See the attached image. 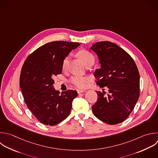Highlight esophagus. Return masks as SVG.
<instances>
[{
	"label": "esophagus",
	"mask_w": 158,
	"mask_h": 158,
	"mask_svg": "<svg viewBox=\"0 0 158 158\" xmlns=\"http://www.w3.org/2000/svg\"><path fill=\"white\" fill-rule=\"evenodd\" d=\"M77 93H78V94H79V93H83V92L85 91L84 90H83V89H77Z\"/></svg>",
	"instance_id": "esophagus-1"
}]
</instances>
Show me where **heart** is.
<instances>
[{
	"instance_id": "obj_1",
	"label": "heart",
	"mask_w": 158,
	"mask_h": 158,
	"mask_svg": "<svg viewBox=\"0 0 158 158\" xmlns=\"http://www.w3.org/2000/svg\"><path fill=\"white\" fill-rule=\"evenodd\" d=\"M77 56L81 60L83 64L85 65L88 62L94 60V57L93 55L86 49H81L78 51L77 53ZM69 65V57L65 56L62 62V70L65 71L68 69ZM89 81V78L87 77H81V76H74L71 78L70 82L71 84L74 85L78 88H85L88 86V83Z\"/></svg>"
}]
</instances>
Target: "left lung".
Wrapping results in <instances>:
<instances>
[{"label": "left lung", "mask_w": 158, "mask_h": 158, "mask_svg": "<svg viewBox=\"0 0 158 158\" xmlns=\"http://www.w3.org/2000/svg\"><path fill=\"white\" fill-rule=\"evenodd\" d=\"M91 49L98 56L101 69L95 71L96 84L109 93L96 91L92 106L94 115L101 121L115 125L124 121L133 110L139 96V74L132 57L109 41H101ZM104 90V88L103 89Z\"/></svg>", "instance_id": "8db88e82"}]
</instances>
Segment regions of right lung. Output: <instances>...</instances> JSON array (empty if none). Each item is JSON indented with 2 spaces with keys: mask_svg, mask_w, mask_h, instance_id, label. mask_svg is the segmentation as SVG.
I'll return each mask as SVG.
<instances>
[{
  "mask_svg": "<svg viewBox=\"0 0 158 158\" xmlns=\"http://www.w3.org/2000/svg\"><path fill=\"white\" fill-rule=\"evenodd\" d=\"M78 43L58 41L48 43L35 50L25 60L21 70L20 85L24 101L36 118L54 126L69 115L77 95L69 89L59 94L53 88L54 78L62 73V62Z\"/></svg>",
  "mask_w": 158,
  "mask_h": 158,
  "instance_id": "right-lung-1",
  "label": "right lung"
}]
</instances>
